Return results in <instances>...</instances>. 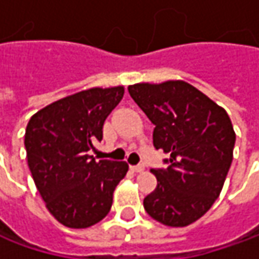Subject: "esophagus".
<instances>
[{
	"instance_id": "34e87169",
	"label": "esophagus",
	"mask_w": 259,
	"mask_h": 259,
	"mask_svg": "<svg viewBox=\"0 0 259 259\" xmlns=\"http://www.w3.org/2000/svg\"><path fill=\"white\" fill-rule=\"evenodd\" d=\"M130 168L135 171V173H141V171H144V164H138V165H130Z\"/></svg>"
}]
</instances>
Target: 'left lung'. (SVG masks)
<instances>
[{"label":"left lung","mask_w":259,"mask_h":259,"mask_svg":"<svg viewBox=\"0 0 259 259\" xmlns=\"http://www.w3.org/2000/svg\"><path fill=\"white\" fill-rule=\"evenodd\" d=\"M128 92L155 125L153 144L170 155L167 168H153L154 192L144 209L167 226H187L219 197L234 158L235 131L229 115L183 80L137 83Z\"/></svg>","instance_id":"obj_1"}]
</instances>
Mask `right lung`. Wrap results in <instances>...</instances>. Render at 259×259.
<instances>
[{"label":"right lung","mask_w":259,"mask_h":259,"mask_svg":"<svg viewBox=\"0 0 259 259\" xmlns=\"http://www.w3.org/2000/svg\"><path fill=\"white\" fill-rule=\"evenodd\" d=\"M122 96V86L92 88L47 105L27 124L28 168L46 207L67 228L101 222L128 171L125 161H96L88 154L102 140L105 119Z\"/></svg>","instance_id":"right-lung-1"}]
</instances>
